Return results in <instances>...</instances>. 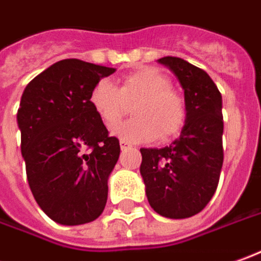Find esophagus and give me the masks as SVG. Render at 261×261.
<instances>
[{
  "label": "esophagus",
  "instance_id": "34e87169",
  "mask_svg": "<svg viewBox=\"0 0 261 261\" xmlns=\"http://www.w3.org/2000/svg\"><path fill=\"white\" fill-rule=\"evenodd\" d=\"M130 148H132V146H130L129 143H126L125 141H120V149H122V150H127V149Z\"/></svg>",
  "mask_w": 261,
  "mask_h": 261
}]
</instances>
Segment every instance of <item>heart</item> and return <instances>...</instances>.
<instances>
[{"mask_svg": "<svg viewBox=\"0 0 261 261\" xmlns=\"http://www.w3.org/2000/svg\"><path fill=\"white\" fill-rule=\"evenodd\" d=\"M172 81L153 68L127 73L119 86L111 81L96 82L89 93V102L107 126H113L134 105L135 118L112 129L125 142H146L158 136L168 141L180 134L188 119V107L183 96L172 89Z\"/></svg>", "mask_w": 261, "mask_h": 261, "instance_id": "heart-1", "label": "heart"}]
</instances>
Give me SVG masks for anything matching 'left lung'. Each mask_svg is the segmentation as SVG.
I'll list each match as a JSON object with an SVG mask.
<instances>
[{"instance_id":"obj_1","label":"left lung","mask_w":261,"mask_h":261,"mask_svg":"<svg viewBox=\"0 0 261 261\" xmlns=\"http://www.w3.org/2000/svg\"><path fill=\"white\" fill-rule=\"evenodd\" d=\"M185 89L188 119L162 149H141V175L152 209L169 219L202 212L216 192L223 165L222 95L207 73L177 57L159 59Z\"/></svg>"}]
</instances>
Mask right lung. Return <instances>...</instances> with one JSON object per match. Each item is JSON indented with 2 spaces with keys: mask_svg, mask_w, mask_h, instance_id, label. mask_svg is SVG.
I'll use <instances>...</instances> for the list:
<instances>
[{
  "mask_svg": "<svg viewBox=\"0 0 261 261\" xmlns=\"http://www.w3.org/2000/svg\"><path fill=\"white\" fill-rule=\"evenodd\" d=\"M113 68L62 59L27 85L17 113L27 179L39 207L54 222H93L105 209L108 177L119 159L89 93Z\"/></svg>",
  "mask_w": 261,
  "mask_h": 261,
  "instance_id": "add662e5",
  "label": "right lung"
}]
</instances>
